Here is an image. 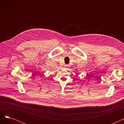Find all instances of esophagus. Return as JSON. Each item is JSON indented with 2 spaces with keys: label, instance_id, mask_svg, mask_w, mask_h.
Returning <instances> with one entry per match:
<instances>
[{
  "label": "esophagus",
  "instance_id": "34e87169",
  "mask_svg": "<svg viewBox=\"0 0 124 124\" xmlns=\"http://www.w3.org/2000/svg\"><path fill=\"white\" fill-rule=\"evenodd\" d=\"M68 67H69L68 65H65V68H67Z\"/></svg>",
  "mask_w": 124,
  "mask_h": 124
}]
</instances>
